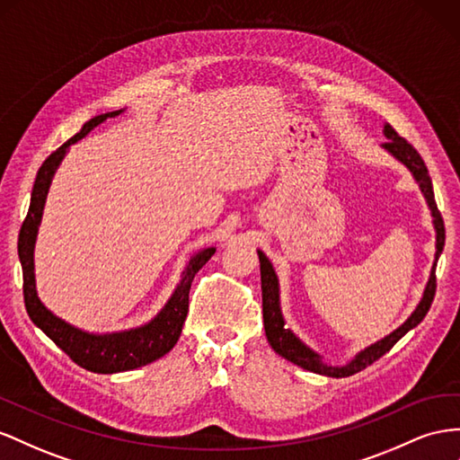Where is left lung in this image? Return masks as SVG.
I'll list each match as a JSON object with an SVG mask.
<instances>
[{
	"label": "left lung",
	"mask_w": 460,
	"mask_h": 460,
	"mask_svg": "<svg viewBox=\"0 0 460 460\" xmlns=\"http://www.w3.org/2000/svg\"><path fill=\"white\" fill-rule=\"evenodd\" d=\"M383 133L389 141L383 143L381 146L387 153H391L396 160H401V163L412 172V176L418 181L421 193H424V197H426L428 207H429L431 217H433V228H436V261H433V265H431L429 280L426 284L424 296H421V300L416 305L412 315L408 317L399 329H394L385 339L377 341L376 344L367 346V349H364L362 352H358L354 356V359H350L349 364H344V366L325 364L317 352H314L312 349H309V346H305L290 329H287V325H284V317H282V312H280V294H279L277 272H275V269H272L267 255L263 252H257L259 263H261V290H263V325H265L267 341L272 346V350H275L279 356L287 358L288 362L300 366L307 371H314V374H319V376L349 377V376H354V374H358V371H362L364 367L374 364L376 359H379L383 354H387L393 349V346L404 337L408 331L414 329L418 323L426 317V314L429 312V307H431L433 296H436V267H438V259L443 252V245H445V226H443L441 213H439L438 205H436V197H433L431 178H429L424 160H421V156L418 155L416 148L406 139H402L401 135L389 126V123H385Z\"/></svg>",
	"instance_id": "8db88e82"
}]
</instances>
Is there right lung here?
<instances>
[{
	"label": "right lung",
	"mask_w": 460,
	"mask_h": 460,
	"mask_svg": "<svg viewBox=\"0 0 460 460\" xmlns=\"http://www.w3.org/2000/svg\"><path fill=\"white\" fill-rule=\"evenodd\" d=\"M121 111L123 110H116L108 111V114L91 118L77 135H73L69 141H66L58 151H54L44 160V164L40 166L39 173H36V181L31 195V207L27 218H24L21 226L17 243L22 267L24 307H27L29 317L46 337L52 339L59 349L73 359V362L84 369L94 371V374H119V371L137 369L168 354L173 349V344L178 342L183 321L188 317L190 288L193 277L217 252V247H205V250L197 252L190 259V263L185 265L181 272V280L170 296L166 305L160 309V314L155 319H151L146 325H141L137 329L106 334L86 332L69 325L64 319H59L40 302L39 294H36L34 280V243L42 220V210L46 205L49 183H52L54 173L61 164V160L67 155L69 146L83 139L86 133H91L108 118L119 116Z\"/></svg>",
	"instance_id": "obj_1"
}]
</instances>
